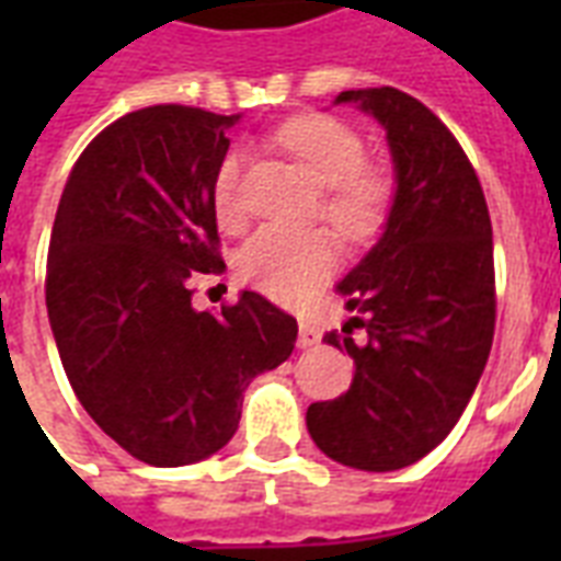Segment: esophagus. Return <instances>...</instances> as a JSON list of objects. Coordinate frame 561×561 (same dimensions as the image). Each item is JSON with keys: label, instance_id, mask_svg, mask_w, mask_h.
Instances as JSON below:
<instances>
[{"label": "esophagus", "instance_id": "esophagus-1", "mask_svg": "<svg viewBox=\"0 0 561 561\" xmlns=\"http://www.w3.org/2000/svg\"><path fill=\"white\" fill-rule=\"evenodd\" d=\"M320 337H323V332H320V325L314 323H299V350H311V346H317L320 343Z\"/></svg>", "mask_w": 561, "mask_h": 561}]
</instances>
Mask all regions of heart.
<instances>
[{
    "label": "heart",
    "mask_w": 561,
    "mask_h": 561,
    "mask_svg": "<svg viewBox=\"0 0 561 561\" xmlns=\"http://www.w3.org/2000/svg\"><path fill=\"white\" fill-rule=\"evenodd\" d=\"M285 151L297 157L311 178L325 186V218L350 241L378 232L390 183L381 171L364 169V142L350 125L332 116H299L276 134ZM241 151H229L215 171V209L224 220L238 215ZM337 247L325 229H259L238 253V276L276 302H299L314 294L332 273Z\"/></svg>",
    "instance_id": "b5f03b06"
}]
</instances>
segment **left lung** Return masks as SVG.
Wrapping results in <instances>:
<instances>
[{
	"mask_svg": "<svg viewBox=\"0 0 561 561\" xmlns=\"http://www.w3.org/2000/svg\"><path fill=\"white\" fill-rule=\"evenodd\" d=\"M387 134L392 206L381 238L337 294L352 317L341 334L355 360L352 387L317 401L306 425L317 448L360 471H396L422 460L457 425L486 367L495 334L492 220L480 180L451 130L408 92L346 90ZM368 329L360 347L351 323Z\"/></svg>",
	"mask_w": 561,
	"mask_h": 561,
	"instance_id": "left-lung-1",
	"label": "left lung"
}]
</instances>
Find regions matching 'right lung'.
<instances>
[{
  "label": "right lung",
  "instance_id": "right-lung-1",
  "mask_svg": "<svg viewBox=\"0 0 561 561\" xmlns=\"http://www.w3.org/2000/svg\"><path fill=\"white\" fill-rule=\"evenodd\" d=\"M241 116L160 104L104 127L78 157L48 244L46 308L66 378L95 425L160 469L232 439L247 383L290 358L297 320L241 290L192 306L220 273L215 171Z\"/></svg>",
  "mask_w": 561,
  "mask_h": 561
}]
</instances>
